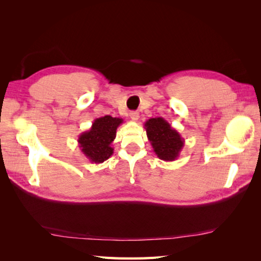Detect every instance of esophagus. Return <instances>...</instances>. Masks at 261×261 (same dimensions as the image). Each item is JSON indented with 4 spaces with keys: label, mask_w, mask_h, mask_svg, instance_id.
I'll return each mask as SVG.
<instances>
[{
    "label": "esophagus",
    "mask_w": 261,
    "mask_h": 261,
    "mask_svg": "<svg viewBox=\"0 0 261 261\" xmlns=\"http://www.w3.org/2000/svg\"><path fill=\"white\" fill-rule=\"evenodd\" d=\"M130 118L132 121H138V119H139V113L137 111H132V112H130Z\"/></svg>",
    "instance_id": "obj_1"
}]
</instances>
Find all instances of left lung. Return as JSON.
<instances>
[{
  "instance_id": "8db88e82",
  "label": "left lung",
  "mask_w": 261,
  "mask_h": 261,
  "mask_svg": "<svg viewBox=\"0 0 261 261\" xmlns=\"http://www.w3.org/2000/svg\"><path fill=\"white\" fill-rule=\"evenodd\" d=\"M145 129L154 153L165 162H174L179 157L185 140L164 118H152L146 121Z\"/></svg>"
}]
</instances>
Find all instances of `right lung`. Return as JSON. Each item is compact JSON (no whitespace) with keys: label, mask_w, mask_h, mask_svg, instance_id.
I'll return each instance as SVG.
<instances>
[{"label":"right lung","mask_w":261,"mask_h":261,"mask_svg":"<svg viewBox=\"0 0 261 261\" xmlns=\"http://www.w3.org/2000/svg\"><path fill=\"white\" fill-rule=\"evenodd\" d=\"M123 123V119L105 115L95 119L90 130L79 137V147L92 164H102L113 154L112 142L115 139L116 129Z\"/></svg>","instance_id":"1"}]
</instances>
